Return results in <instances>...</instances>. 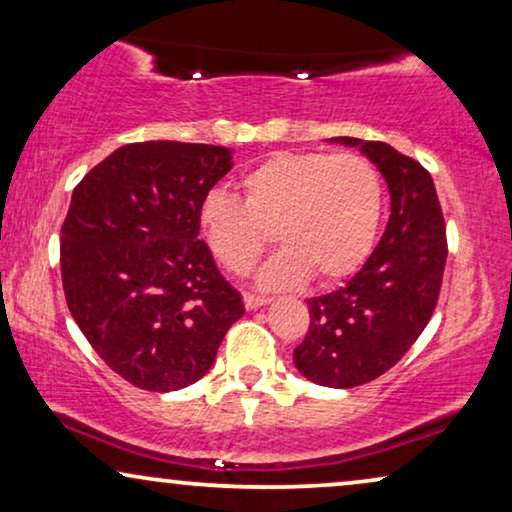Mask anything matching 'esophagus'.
Returning a JSON list of instances; mask_svg holds the SVG:
<instances>
[{
    "mask_svg": "<svg viewBox=\"0 0 512 512\" xmlns=\"http://www.w3.org/2000/svg\"><path fill=\"white\" fill-rule=\"evenodd\" d=\"M268 305V298L265 296H254V293H244V307L247 310H258V307Z\"/></svg>",
    "mask_w": 512,
    "mask_h": 512,
    "instance_id": "obj_1",
    "label": "esophagus"
}]
</instances>
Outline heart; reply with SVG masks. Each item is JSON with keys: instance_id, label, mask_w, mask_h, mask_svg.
<instances>
[{"instance_id": "1", "label": "heart", "mask_w": 512, "mask_h": 512, "mask_svg": "<svg viewBox=\"0 0 512 512\" xmlns=\"http://www.w3.org/2000/svg\"><path fill=\"white\" fill-rule=\"evenodd\" d=\"M242 200L207 195L200 233L216 261L247 275L270 233L282 251L258 275L263 289H289L314 277L335 282L366 261L382 216V177L361 153H272L240 179Z\"/></svg>"}]
</instances>
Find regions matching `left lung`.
I'll list each match as a JSON object with an SVG mask.
<instances>
[{
	"instance_id": "left-lung-1",
	"label": "left lung",
	"mask_w": 512,
	"mask_h": 512,
	"mask_svg": "<svg viewBox=\"0 0 512 512\" xmlns=\"http://www.w3.org/2000/svg\"><path fill=\"white\" fill-rule=\"evenodd\" d=\"M359 146L391 195L380 244L338 291L307 300L310 328L293 363L321 387L373 382L403 359L436 310L447 258L445 219L429 170L384 142L335 137Z\"/></svg>"
}]
</instances>
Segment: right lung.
Instances as JSON below:
<instances>
[{"instance_id": "right-lung-1", "label": "right lung", "mask_w": 512, "mask_h": 512, "mask_svg": "<svg viewBox=\"0 0 512 512\" xmlns=\"http://www.w3.org/2000/svg\"><path fill=\"white\" fill-rule=\"evenodd\" d=\"M230 167L226 146L139 142L74 188L60 237L67 307L100 359L139 389L198 382L244 314L198 240L202 202Z\"/></svg>"}]
</instances>
